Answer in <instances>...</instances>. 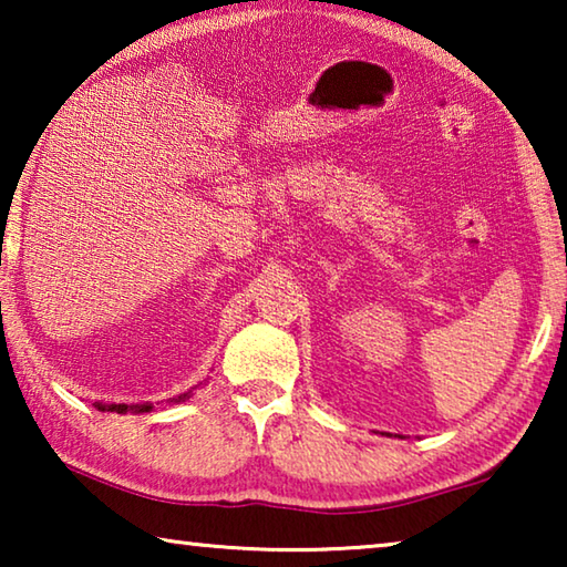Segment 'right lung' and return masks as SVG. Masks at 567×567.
Returning <instances> with one entry per match:
<instances>
[{"label":"right lung","instance_id":"right-lung-1","mask_svg":"<svg viewBox=\"0 0 567 567\" xmlns=\"http://www.w3.org/2000/svg\"><path fill=\"white\" fill-rule=\"evenodd\" d=\"M189 395H192V390H187V392H182V395H177V398H169L167 402L169 405H177V402H185V400H189ZM94 408H97L100 412H117V415H127V412H132V415H142V412H150L152 408V402H137V405H124V402H120V405H107V402H94Z\"/></svg>","mask_w":567,"mask_h":567}]
</instances>
